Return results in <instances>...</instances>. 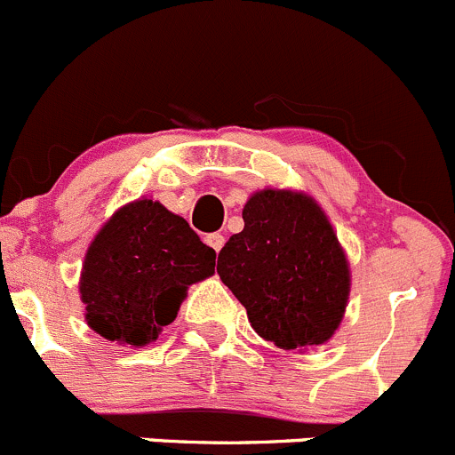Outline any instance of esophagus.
<instances>
[{
  "mask_svg": "<svg viewBox=\"0 0 455 455\" xmlns=\"http://www.w3.org/2000/svg\"><path fill=\"white\" fill-rule=\"evenodd\" d=\"M205 243H208V245L212 247L214 251H219L223 247V243H226V236H223V234H219V232H212V234H208V236H205Z\"/></svg>",
  "mask_w": 455,
  "mask_h": 455,
  "instance_id": "esophagus-1",
  "label": "esophagus"
}]
</instances>
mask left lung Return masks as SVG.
<instances>
[{
    "label": "left lung",
    "instance_id": "8db88e82",
    "mask_svg": "<svg viewBox=\"0 0 455 455\" xmlns=\"http://www.w3.org/2000/svg\"><path fill=\"white\" fill-rule=\"evenodd\" d=\"M245 228L219 251L217 272L260 339L303 349L331 339L349 296L345 251L323 210L300 192H256Z\"/></svg>",
    "mask_w": 455,
    "mask_h": 455
}]
</instances>
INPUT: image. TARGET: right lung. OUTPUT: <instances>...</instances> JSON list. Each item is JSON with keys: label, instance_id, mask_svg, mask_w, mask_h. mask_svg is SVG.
<instances>
[{"label": "right lung", "instance_id": "obj_1", "mask_svg": "<svg viewBox=\"0 0 455 455\" xmlns=\"http://www.w3.org/2000/svg\"><path fill=\"white\" fill-rule=\"evenodd\" d=\"M217 251L152 199L121 208L94 236L81 272L85 321L103 339L152 343L177 318L188 285L212 276Z\"/></svg>", "mask_w": 455, "mask_h": 455}]
</instances>
